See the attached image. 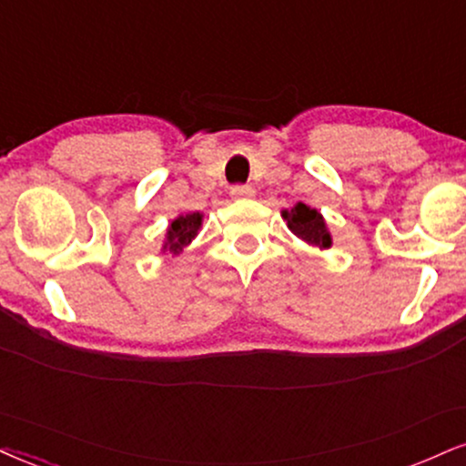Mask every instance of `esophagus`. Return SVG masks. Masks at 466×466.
Masks as SVG:
<instances>
[{"label":"esophagus","instance_id":"obj_1","mask_svg":"<svg viewBox=\"0 0 466 466\" xmlns=\"http://www.w3.org/2000/svg\"><path fill=\"white\" fill-rule=\"evenodd\" d=\"M229 193H232L234 199H248V198H254L256 190L254 187H249V184H234Z\"/></svg>","mask_w":466,"mask_h":466}]
</instances>
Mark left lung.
I'll use <instances>...</instances> for the list:
<instances>
[{"mask_svg": "<svg viewBox=\"0 0 466 466\" xmlns=\"http://www.w3.org/2000/svg\"><path fill=\"white\" fill-rule=\"evenodd\" d=\"M284 218H287L289 229L295 234L297 238L306 240L308 245H317V248H329L332 238L329 232L325 229L323 217L317 210L308 208L306 204H297L293 210H284Z\"/></svg>", "mask_w": 466, "mask_h": 466, "instance_id": "obj_1", "label": "left lung"}]
</instances>
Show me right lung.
I'll return each instance as SVG.
<instances>
[{"label":"right lung","mask_w":466,"mask_h":466,"mask_svg":"<svg viewBox=\"0 0 466 466\" xmlns=\"http://www.w3.org/2000/svg\"><path fill=\"white\" fill-rule=\"evenodd\" d=\"M199 226H201L199 212H190V215L177 217L169 226V229H167L165 249L169 251V254H179V251L187 248L190 240L195 238Z\"/></svg>","instance_id":"obj_1"}]
</instances>
